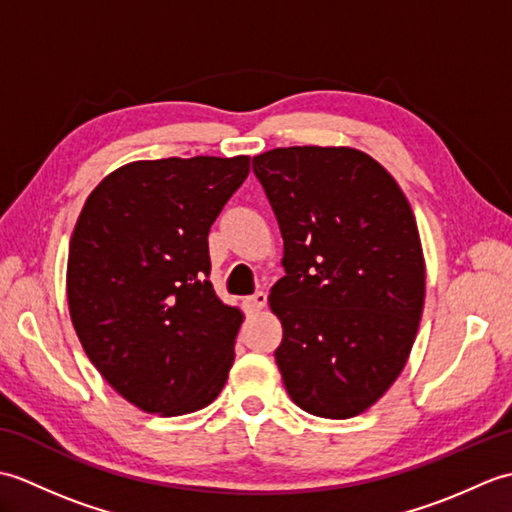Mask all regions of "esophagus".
Returning <instances> with one entry per match:
<instances>
[{"label":"esophagus","mask_w":512,"mask_h":512,"mask_svg":"<svg viewBox=\"0 0 512 512\" xmlns=\"http://www.w3.org/2000/svg\"><path fill=\"white\" fill-rule=\"evenodd\" d=\"M266 301H268V297H266V292H255V295H250V297H246L244 299V306H246V310L253 314V312H259V310H264L266 308Z\"/></svg>","instance_id":"obj_1"}]
</instances>
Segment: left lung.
I'll use <instances>...</instances> for the list:
<instances>
[{"instance_id":"obj_1","label":"left lung","mask_w":512,"mask_h":512,"mask_svg":"<svg viewBox=\"0 0 512 512\" xmlns=\"http://www.w3.org/2000/svg\"><path fill=\"white\" fill-rule=\"evenodd\" d=\"M284 237L270 288L292 402L352 418L394 385L424 308L416 217L394 176L354 147H277L253 158Z\"/></svg>"}]
</instances>
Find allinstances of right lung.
Here are the masks:
<instances>
[{"mask_svg": "<svg viewBox=\"0 0 512 512\" xmlns=\"http://www.w3.org/2000/svg\"><path fill=\"white\" fill-rule=\"evenodd\" d=\"M248 156L136 160L85 200L68 255V306L92 365L127 402L182 416L220 396L244 314L209 281V228Z\"/></svg>", "mask_w": 512, "mask_h": 512, "instance_id": "obj_1", "label": "right lung"}]
</instances>
